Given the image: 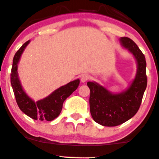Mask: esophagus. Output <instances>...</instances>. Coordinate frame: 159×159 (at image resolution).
<instances>
[{
    "label": "esophagus",
    "mask_w": 159,
    "mask_h": 159,
    "mask_svg": "<svg viewBox=\"0 0 159 159\" xmlns=\"http://www.w3.org/2000/svg\"><path fill=\"white\" fill-rule=\"evenodd\" d=\"M89 78H90V77H89L88 75L84 74L81 76V81L82 83H85L89 79Z\"/></svg>",
    "instance_id": "esophagus-1"
}]
</instances>
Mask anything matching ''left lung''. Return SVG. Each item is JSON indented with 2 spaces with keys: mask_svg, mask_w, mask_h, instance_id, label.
Returning <instances> with one entry per match:
<instances>
[{
  "mask_svg": "<svg viewBox=\"0 0 159 159\" xmlns=\"http://www.w3.org/2000/svg\"><path fill=\"white\" fill-rule=\"evenodd\" d=\"M119 41L133 55L137 63V72L130 85L125 90L113 93L96 81L88 82L90 114L97 123L106 127L121 125L135 116L147 85L143 53L130 38L122 37Z\"/></svg>",
  "mask_w": 159,
  "mask_h": 159,
  "instance_id": "left-lung-1",
  "label": "left lung"
}]
</instances>
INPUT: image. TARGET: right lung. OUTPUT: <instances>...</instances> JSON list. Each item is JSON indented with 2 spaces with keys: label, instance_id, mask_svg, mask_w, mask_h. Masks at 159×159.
Wrapping results in <instances>:
<instances>
[{
  "label": "right lung",
  "instance_id": "add662e5",
  "mask_svg": "<svg viewBox=\"0 0 159 159\" xmlns=\"http://www.w3.org/2000/svg\"><path fill=\"white\" fill-rule=\"evenodd\" d=\"M29 43L30 41H26L16 53L13 57L10 82L16 100L20 110L32 119L39 121H53L60 114L64 101L78 88L80 80L78 78L71 81L67 84L57 88L48 97L35 102L24 90L17 71L21 56Z\"/></svg>",
  "mask_w": 159,
  "mask_h": 159
}]
</instances>
